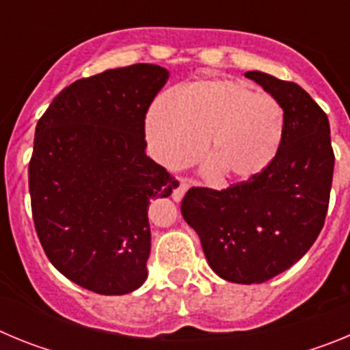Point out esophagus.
Wrapping results in <instances>:
<instances>
[{"instance_id":"34e87169","label":"esophagus","mask_w":350,"mask_h":350,"mask_svg":"<svg viewBox=\"0 0 350 350\" xmlns=\"http://www.w3.org/2000/svg\"><path fill=\"white\" fill-rule=\"evenodd\" d=\"M187 189H189V182L184 180V178H178L177 184H175V189H173L172 193V198L175 200V202H180Z\"/></svg>"}]
</instances>
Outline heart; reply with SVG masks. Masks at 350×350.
Masks as SVG:
<instances>
[{
	"label": "heart",
	"mask_w": 350,
	"mask_h": 350,
	"mask_svg": "<svg viewBox=\"0 0 350 350\" xmlns=\"http://www.w3.org/2000/svg\"><path fill=\"white\" fill-rule=\"evenodd\" d=\"M284 137L282 107L240 80H196L175 100L161 94L147 116L154 156L168 168L203 161L219 184L254 180L273 163Z\"/></svg>",
	"instance_id": "obj_1"
}]
</instances>
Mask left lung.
I'll use <instances>...</instances> for the list:
<instances>
[{"label":"left lung","instance_id":"8db88e82","mask_svg":"<svg viewBox=\"0 0 350 350\" xmlns=\"http://www.w3.org/2000/svg\"><path fill=\"white\" fill-rule=\"evenodd\" d=\"M284 110V137L254 180L193 187L182 215L202 240L210 268L228 282L261 284L307 254L326 219L335 154L329 120L298 83L247 71Z\"/></svg>","mask_w":350,"mask_h":350}]
</instances>
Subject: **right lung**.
<instances>
[{
    "label": "right lung",
    "instance_id": "1",
    "mask_svg": "<svg viewBox=\"0 0 350 350\" xmlns=\"http://www.w3.org/2000/svg\"><path fill=\"white\" fill-rule=\"evenodd\" d=\"M168 77L142 63L80 79L36 124V234L55 270L98 295H128L147 279L148 205L177 184L145 154V113Z\"/></svg>",
    "mask_w": 350,
    "mask_h": 350
}]
</instances>
